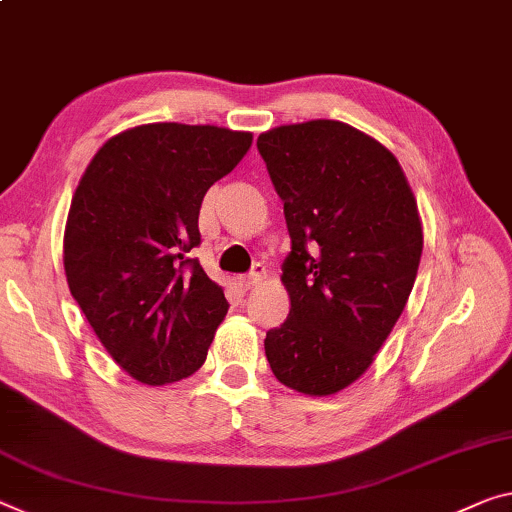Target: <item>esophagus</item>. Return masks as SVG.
<instances>
[{
  "instance_id": "obj_1",
  "label": "esophagus",
  "mask_w": 512,
  "mask_h": 512,
  "mask_svg": "<svg viewBox=\"0 0 512 512\" xmlns=\"http://www.w3.org/2000/svg\"><path fill=\"white\" fill-rule=\"evenodd\" d=\"M263 279H265V267L261 263H256L254 270H251L247 277L240 279V288L242 290H251V288H256L258 283H263Z\"/></svg>"
}]
</instances>
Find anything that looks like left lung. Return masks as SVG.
Wrapping results in <instances>:
<instances>
[{"mask_svg": "<svg viewBox=\"0 0 512 512\" xmlns=\"http://www.w3.org/2000/svg\"><path fill=\"white\" fill-rule=\"evenodd\" d=\"M283 201L290 311L265 336L274 377L304 396L359 380L414 288L423 229L389 148L348 123L279 125L256 141Z\"/></svg>", "mask_w": 512, "mask_h": 512, "instance_id": "left-lung-1", "label": "left lung"}]
</instances>
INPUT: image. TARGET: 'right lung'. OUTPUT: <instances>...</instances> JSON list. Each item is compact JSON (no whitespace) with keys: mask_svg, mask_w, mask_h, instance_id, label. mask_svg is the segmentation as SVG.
<instances>
[{"mask_svg":"<svg viewBox=\"0 0 512 512\" xmlns=\"http://www.w3.org/2000/svg\"><path fill=\"white\" fill-rule=\"evenodd\" d=\"M251 132L148 123L107 139L70 203V295L116 364L162 387L199 371L229 311L190 251L203 196L238 167Z\"/></svg>","mask_w":512,"mask_h":512,"instance_id":"right-lung-1","label":"right lung"}]
</instances>
